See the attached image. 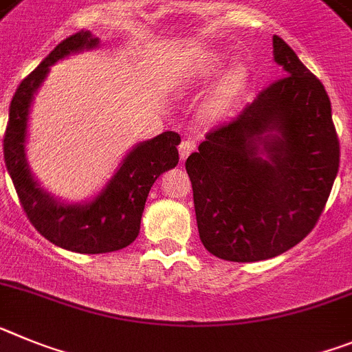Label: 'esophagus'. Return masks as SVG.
Listing matches in <instances>:
<instances>
[{
    "label": "esophagus",
    "mask_w": 352,
    "mask_h": 352,
    "mask_svg": "<svg viewBox=\"0 0 352 352\" xmlns=\"http://www.w3.org/2000/svg\"><path fill=\"white\" fill-rule=\"evenodd\" d=\"M193 151H195V143L191 142V140H184V142L179 145V154H180V159H182V161H184V159L188 157V155L191 154Z\"/></svg>",
    "instance_id": "34e87169"
}]
</instances>
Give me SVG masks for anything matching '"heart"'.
<instances>
[{
	"label": "heart",
	"instance_id": "heart-1",
	"mask_svg": "<svg viewBox=\"0 0 352 352\" xmlns=\"http://www.w3.org/2000/svg\"><path fill=\"white\" fill-rule=\"evenodd\" d=\"M219 65V58L212 56L206 62L198 63V67L195 69V72L191 74V79H204L209 74H212V70ZM248 83V70L243 65H234L232 69H228L221 78L218 79V83L214 85L212 91H210L209 99V109L216 115H221V113L228 111L232 108V104L235 102V99L243 94V90L246 88Z\"/></svg>",
	"mask_w": 352,
	"mask_h": 352
}]
</instances>
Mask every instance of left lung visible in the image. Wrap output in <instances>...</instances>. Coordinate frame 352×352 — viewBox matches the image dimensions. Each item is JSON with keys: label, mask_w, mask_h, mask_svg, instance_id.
Listing matches in <instances>:
<instances>
[{"label": "left lung", "mask_w": 352, "mask_h": 352, "mask_svg": "<svg viewBox=\"0 0 352 352\" xmlns=\"http://www.w3.org/2000/svg\"><path fill=\"white\" fill-rule=\"evenodd\" d=\"M273 49L283 78L209 131L186 161L198 234L223 261H265L301 243L338 173L340 143L324 85L276 35Z\"/></svg>", "instance_id": "1"}]
</instances>
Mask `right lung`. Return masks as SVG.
Listing matches in <instances>:
<instances>
[{
  "instance_id": "obj_1",
  "label": "right lung",
  "mask_w": 352,
  "mask_h": 352,
  "mask_svg": "<svg viewBox=\"0 0 352 352\" xmlns=\"http://www.w3.org/2000/svg\"><path fill=\"white\" fill-rule=\"evenodd\" d=\"M97 44L99 41L83 30L60 42L17 87L3 136L5 166L30 223L38 234L60 248L90 255L117 252L138 237L148 191L161 173L177 166V145L180 143L179 134L166 131L136 145L102 193L85 206L60 204L36 186L24 157L26 122L33 94L53 63L83 49L96 47Z\"/></svg>"
}]
</instances>
